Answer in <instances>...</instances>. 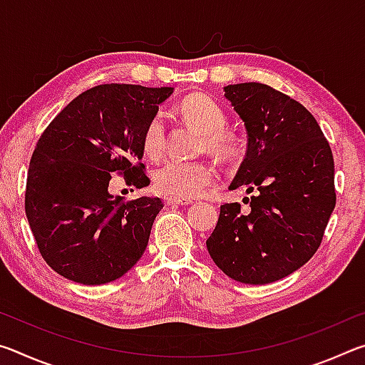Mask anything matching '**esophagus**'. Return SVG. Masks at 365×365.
<instances>
[{
	"instance_id": "34e87169",
	"label": "esophagus",
	"mask_w": 365,
	"mask_h": 365,
	"mask_svg": "<svg viewBox=\"0 0 365 365\" xmlns=\"http://www.w3.org/2000/svg\"><path fill=\"white\" fill-rule=\"evenodd\" d=\"M191 200H187V197H174V196H169L165 197V205L168 206H183V205H191Z\"/></svg>"
}]
</instances>
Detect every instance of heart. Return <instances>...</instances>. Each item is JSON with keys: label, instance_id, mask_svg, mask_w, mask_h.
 <instances>
[{"label": "heart", "instance_id": "obj_1", "mask_svg": "<svg viewBox=\"0 0 365 365\" xmlns=\"http://www.w3.org/2000/svg\"><path fill=\"white\" fill-rule=\"evenodd\" d=\"M180 110L190 122L200 125L206 132V146L212 151L225 154L232 151L233 138L224 130L227 115L224 109L206 95H191L183 100ZM165 120L163 114H156L146 123L141 146L148 158L158 159L165 150ZM217 180V169L207 160L172 159L154 170L153 182L159 193L174 197H195L205 193Z\"/></svg>", "mask_w": 365, "mask_h": 365}]
</instances>
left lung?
<instances>
[{"mask_svg": "<svg viewBox=\"0 0 365 365\" xmlns=\"http://www.w3.org/2000/svg\"><path fill=\"white\" fill-rule=\"evenodd\" d=\"M245 122L246 154L230 190L246 188L250 214L238 202L220 206L206 246L230 279L265 285L302 267L322 242L335 209V164L317 120L269 85L224 86Z\"/></svg>", "mask_w": 365, "mask_h": 365, "instance_id": "8db88e82", "label": "left lung"}]
</instances>
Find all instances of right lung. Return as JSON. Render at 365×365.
<instances>
[{
    "label": "right lung",
    "mask_w": 365,
    "mask_h": 365,
    "mask_svg": "<svg viewBox=\"0 0 365 365\" xmlns=\"http://www.w3.org/2000/svg\"><path fill=\"white\" fill-rule=\"evenodd\" d=\"M170 86L98 85L54 117L30 159L26 214L36 246L53 270L83 285H104L140 261L159 197L123 202L109 193L113 172L128 185H150L141 137Z\"/></svg>",
    "instance_id": "1"
}]
</instances>
